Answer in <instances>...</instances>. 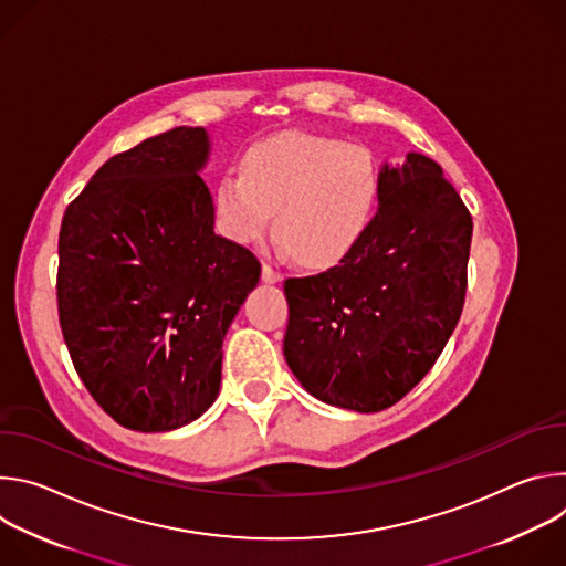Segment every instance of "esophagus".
Segmentation results:
<instances>
[{
	"label": "esophagus",
	"instance_id": "obj_1",
	"mask_svg": "<svg viewBox=\"0 0 566 566\" xmlns=\"http://www.w3.org/2000/svg\"><path fill=\"white\" fill-rule=\"evenodd\" d=\"M262 280H264L266 284H280V282L284 280V275H282L280 271H275L273 266L262 264Z\"/></svg>",
	"mask_w": 566,
	"mask_h": 566
}]
</instances>
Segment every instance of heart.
Listing matches in <instances>:
<instances>
[{
    "mask_svg": "<svg viewBox=\"0 0 566 566\" xmlns=\"http://www.w3.org/2000/svg\"><path fill=\"white\" fill-rule=\"evenodd\" d=\"M378 172L365 147L338 138L282 132L255 143L241 172L214 192L217 221L234 244H253L275 212V247L313 269L340 262L371 219Z\"/></svg>",
    "mask_w": 566,
    "mask_h": 566,
    "instance_id": "obj_1",
    "label": "heart"
}]
</instances>
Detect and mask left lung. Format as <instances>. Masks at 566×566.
Here are the masks:
<instances>
[{"label": "left lung", "instance_id": "8db88e82", "mask_svg": "<svg viewBox=\"0 0 566 566\" xmlns=\"http://www.w3.org/2000/svg\"><path fill=\"white\" fill-rule=\"evenodd\" d=\"M378 208L329 271L284 282V358L317 400L360 415L406 396L461 317L472 217L432 158L378 170Z\"/></svg>", "mask_w": 566, "mask_h": 566}]
</instances>
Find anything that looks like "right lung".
Listing matches in <instances>:
<instances>
[{
	"instance_id": "obj_1",
	"label": "right lung",
	"mask_w": 566,
	"mask_h": 566,
	"mask_svg": "<svg viewBox=\"0 0 566 566\" xmlns=\"http://www.w3.org/2000/svg\"><path fill=\"white\" fill-rule=\"evenodd\" d=\"M203 127L109 158L66 208L57 311L77 376L123 428L170 432L219 396L221 345L260 282L251 251L214 232Z\"/></svg>"
}]
</instances>
